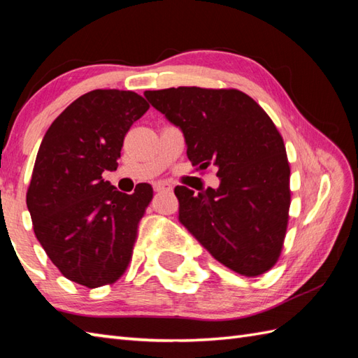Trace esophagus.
<instances>
[{
  "instance_id": "1",
  "label": "esophagus",
  "mask_w": 358,
  "mask_h": 358,
  "mask_svg": "<svg viewBox=\"0 0 358 358\" xmlns=\"http://www.w3.org/2000/svg\"><path fill=\"white\" fill-rule=\"evenodd\" d=\"M172 186L169 183H162V181H158V183H154V191L155 192H163V191H171Z\"/></svg>"
}]
</instances>
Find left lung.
I'll return each instance as SVG.
<instances>
[{
  "mask_svg": "<svg viewBox=\"0 0 358 358\" xmlns=\"http://www.w3.org/2000/svg\"><path fill=\"white\" fill-rule=\"evenodd\" d=\"M144 96L183 132L192 166L218 169L217 189L175 187L178 222L226 268L246 277L269 271L286 235L291 169L268 113L237 89L171 87Z\"/></svg>",
  "mask_w": 358,
  "mask_h": 358,
  "instance_id": "obj_1",
  "label": "left lung"
}]
</instances>
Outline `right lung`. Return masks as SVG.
<instances>
[{"instance_id": "add662e5", "label": "right lung", "mask_w": 358, "mask_h": 358, "mask_svg": "<svg viewBox=\"0 0 358 358\" xmlns=\"http://www.w3.org/2000/svg\"><path fill=\"white\" fill-rule=\"evenodd\" d=\"M148 109L131 90H90L59 113L38 149L27 209L45 254L75 283H113L131 262L152 187L127 195L103 173L117 169L124 135Z\"/></svg>"}]
</instances>
